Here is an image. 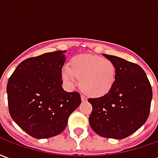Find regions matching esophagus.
I'll return each mask as SVG.
<instances>
[{"instance_id": "1", "label": "esophagus", "mask_w": 158, "mask_h": 158, "mask_svg": "<svg viewBox=\"0 0 158 158\" xmlns=\"http://www.w3.org/2000/svg\"><path fill=\"white\" fill-rule=\"evenodd\" d=\"M81 100H82V102H85L87 98H86V96L85 95H81Z\"/></svg>"}]
</instances>
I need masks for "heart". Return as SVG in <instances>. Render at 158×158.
I'll use <instances>...</instances> for the list:
<instances>
[{"label": "heart", "mask_w": 158, "mask_h": 158, "mask_svg": "<svg viewBox=\"0 0 158 158\" xmlns=\"http://www.w3.org/2000/svg\"><path fill=\"white\" fill-rule=\"evenodd\" d=\"M62 76L70 85L79 79L83 91L87 95L102 96L112 88L116 68L111 61L98 56H79L73 59L72 69L68 65L62 68Z\"/></svg>", "instance_id": "obj_1"}]
</instances>
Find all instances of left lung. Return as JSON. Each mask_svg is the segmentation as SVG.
Instances as JSON below:
<instances>
[{"label":"left lung","mask_w":158,"mask_h":158,"mask_svg":"<svg viewBox=\"0 0 158 158\" xmlns=\"http://www.w3.org/2000/svg\"><path fill=\"white\" fill-rule=\"evenodd\" d=\"M116 68V77L106 95L89 98V125L105 138L124 139L137 131L150 114L152 89L146 73L136 63L103 54Z\"/></svg>","instance_id":"obj_1"}]
</instances>
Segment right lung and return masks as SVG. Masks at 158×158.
Returning a JSON list of instances; mask_svg holds the SVG:
<instances>
[{
	"instance_id": "1",
	"label": "right lung",
	"mask_w": 158,
	"mask_h": 158,
	"mask_svg": "<svg viewBox=\"0 0 158 158\" xmlns=\"http://www.w3.org/2000/svg\"><path fill=\"white\" fill-rule=\"evenodd\" d=\"M65 53L56 51L25 59L8 79L9 113L23 131L36 139L62 133L70 114L81 103L79 92L62 89Z\"/></svg>"
}]
</instances>
